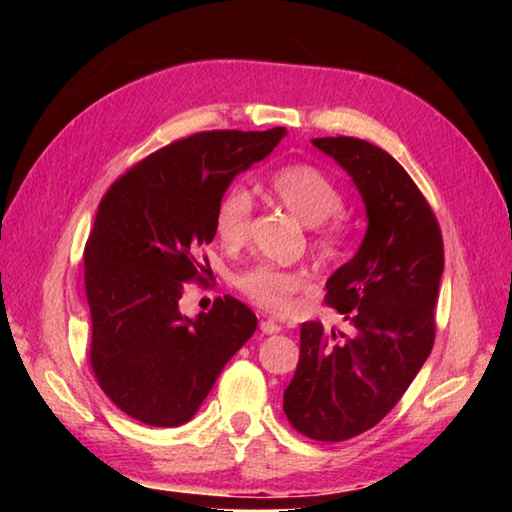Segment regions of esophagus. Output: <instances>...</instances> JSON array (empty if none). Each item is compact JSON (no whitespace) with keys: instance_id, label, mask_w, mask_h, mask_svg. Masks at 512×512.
<instances>
[{"instance_id":"1","label":"esophagus","mask_w":512,"mask_h":512,"mask_svg":"<svg viewBox=\"0 0 512 512\" xmlns=\"http://www.w3.org/2000/svg\"><path fill=\"white\" fill-rule=\"evenodd\" d=\"M259 329H262V334H277L280 332V325L275 323V320H271V318H266V320H262V323H259Z\"/></svg>"}]
</instances>
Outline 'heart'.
Returning <instances> with one entry per match:
<instances>
[{
	"instance_id": "1",
	"label": "heart",
	"mask_w": 512,
	"mask_h": 512,
	"mask_svg": "<svg viewBox=\"0 0 512 512\" xmlns=\"http://www.w3.org/2000/svg\"><path fill=\"white\" fill-rule=\"evenodd\" d=\"M268 192L293 216L314 228L311 246L320 259L332 262L341 255L348 230L341 219H327L343 210V194L325 171L314 164H289L268 178ZM253 207V196L246 187L225 189L214 210V232L223 246L239 248L246 244ZM237 287L259 307L284 314L293 296L305 287V277L291 268L257 264L237 277Z\"/></svg>"
}]
</instances>
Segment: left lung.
Segmentation results:
<instances>
[{"mask_svg": "<svg viewBox=\"0 0 512 512\" xmlns=\"http://www.w3.org/2000/svg\"><path fill=\"white\" fill-rule=\"evenodd\" d=\"M311 142L350 173L368 230L357 255L325 284V302L354 334L302 323L284 413L302 436L339 443L375 427L431 354L445 253L427 198L393 155L357 137Z\"/></svg>", "mask_w": 512, "mask_h": 512, "instance_id": "obj_1", "label": "left lung"}]
</instances>
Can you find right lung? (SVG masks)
Wrapping results in <instances>:
<instances>
[{
    "label": "right lung",
    "mask_w": 512,
    "mask_h": 512,
    "mask_svg": "<svg viewBox=\"0 0 512 512\" xmlns=\"http://www.w3.org/2000/svg\"><path fill=\"white\" fill-rule=\"evenodd\" d=\"M287 128L189 135L137 162L110 185L85 244L92 316L90 366L117 409L151 427L194 418L225 363L257 329L232 296L196 318L180 314L187 282L214 239V210L235 176L264 160Z\"/></svg>",
    "instance_id": "add662e5"
}]
</instances>
